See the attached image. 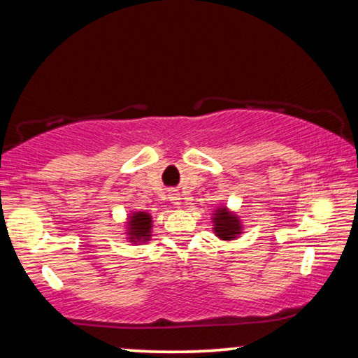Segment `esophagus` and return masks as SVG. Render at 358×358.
I'll return each instance as SVG.
<instances>
[{"mask_svg":"<svg viewBox=\"0 0 358 358\" xmlns=\"http://www.w3.org/2000/svg\"><path fill=\"white\" fill-rule=\"evenodd\" d=\"M169 196H170V199H171V201H173L175 204H180V199H182V198H180L178 193H170Z\"/></svg>","mask_w":358,"mask_h":358,"instance_id":"34e87169","label":"esophagus"}]
</instances>
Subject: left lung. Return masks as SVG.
Here are the masks:
<instances>
[{
	"label": "left lung",
	"instance_id": "left-lung-1",
	"mask_svg": "<svg viewBox=\"0 0 358 358\" xmlns=\"http://www.w3.org/2000/svg\"><path fill=\"white\" fill-rule=\"evenodd\" d=\"M213 231L221 241H234L242 234V222L237 214L229 211L226 206H219L213 213Z\"/></svg>",
	"mask_w": 358,
	"mask_h": 358
}]
</instances>
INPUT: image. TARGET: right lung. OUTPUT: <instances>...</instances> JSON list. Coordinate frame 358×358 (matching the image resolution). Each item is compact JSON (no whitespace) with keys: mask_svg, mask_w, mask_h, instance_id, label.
<instances>
[{"mask_svg":"<svg viewBox=\"0 0 358 358\" xmlns=\"http://www.w3.org/2000/svg\"><path fill=\"white\" fill-rule=\"evenodd\" d=\"M126 239L132 244H142L150 241L152 236V216L145 211H134L129 214L126 222Z\"/></svg>","mask_w":358,"mask_h":358,"instance_id":"obj_1","label":"right lung"}]
</instances>
